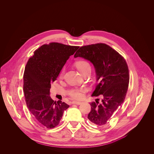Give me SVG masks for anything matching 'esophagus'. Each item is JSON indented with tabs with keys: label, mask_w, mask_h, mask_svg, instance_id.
I'll list each match as a JSON object with an SVG mask.
<instances>
[{
	"label": "esophagus",
	"mask_w": 154,
	"mask_h": 154,
	"mask_svg": "<svg viewBox=\"0 0 154 154\" xmlns=\"http://www.w3.org/2000/svg\"><path fill=\"white\" fill-rule=\"evenodd\" d=\"M72 104H75V105H80L82 104V102H80V101H74L72 102Z\"/></svg>",
	"instance_id": "obj_1"
}]
</instances>
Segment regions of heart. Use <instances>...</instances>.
Returning a JSON list of instances; mask_svg holds the SVG:
<instances>
[{
	"mask_svg": "<svg viewBox=\"0 0 154 154\" xmlns=\"http://www.w3.org/2000/svg\"><path fill=\"white\" fill-rule=\"evenodd\" d=\"M75 66L78 70L82 74L85 71H86L88 69L91 68L90 65L86 61H79L76 62ZM65 73V68H63L60 74V77L62 78L63 77V75ZM85 92V89H74L72 90L70 92V95L71 97L75 99H81L84 96V92Z\"/></svg>",
	"mask_w": 154,
	"mask_h": 154,
	"instance_id": "b5f03b06",
	"label": "heart"
}]
</instances>
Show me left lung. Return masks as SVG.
I'll list each match as a JSON object with an SVG mask.
<instances>
[{"instance_id": "8db88e82", "label": "left lung", "mask_w": 154, "mask_h": 154, "mask_svg": "<svg viewBox=\"0 0 154 154\" xmlns=\"http://www.w3.org/2000/svg\"><path fill=\"white\" fill-rule=\"evenodd\" d=\"M74 57L83 58L94 66L97 85L92 96L101 95L102 99L100 103L90 104L88 119L98 127H103L125 99L129 82L127 63L118 52L104 43L82 46Z\"/></svg>"}]
</instances>
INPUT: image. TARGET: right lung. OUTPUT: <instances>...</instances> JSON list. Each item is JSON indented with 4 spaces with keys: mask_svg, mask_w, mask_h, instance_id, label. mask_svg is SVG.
Returning a JSON list of instances; mask_svg holds the SVG:
<instances>
[{
    "mask_svg": "<svg viewBox=\"0 0 154 154\" xmlns=\"http://www.w3.org/2000/svg\"><path fill=\"white\" fill-rule=\"evenodd\" d=\"M79 46L59 43L43 45L34 51L25 66L23 92L27 107L35 120L48 129L57 126L69 106L50 97L51 84Z\"/></svg>",
    "mask_w": 154,
    "mask_h": 154,
    "instance_id": "obj_1",
    "label": "right lung"
}]
</instances>
